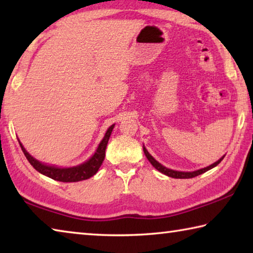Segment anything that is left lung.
<instances>
[{
  "mask_svg": "<svg viewBox=\"0 0 253 253\" xmlns=\"http://www.w3.org/2000/svg\"><path fill=\"white\" fill-rule=\"evenodd\" d=\"M143 149H144L145 155H146V157H147V160H148L149 162H151V164L154 166V168H155L157 170H160L161 173L168 175V176H169V177H174V178H192V177L198 176V175L203 174V173H205V172H208L209 169L215 168V166H216L217 164H220V162H221L222 160H223L224 156H225V155L222 156L219 161L215 162V163H213L212 165L208 166V168H204V169H198V170H194V172H179V170L169 169H168V168H165V166H163V165L161 164V163H158V162L155 160V158H154V157L151 155V154H149V153L147 152V149L145 148V146H143Z\"/></svg>",
  "mask_w": 253,
  "mask_h": 253,
  "instance_id": "left-lung-1",
  "label": "left lung"
}]
</instances>
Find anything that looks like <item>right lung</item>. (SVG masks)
<instances>
[{
	"instance_id": "1",
	"label": "right lung",
	"mask_w": 253,
	"mask_h": 253,
	"mask_svg": "<svg viewBox=\"0 0 253 253\" xmlns=\"http://www.w3.org/2000/svg\"><path fill=\"white\" fill-rule=\"evenodd\" d=\"M114 126L115 125H111L108 129H107L104 138H102L95 154H93V155L89 158L87 162H84L80 165L74 166V168L61 169V168H55V166L46 165L44 163H41L38 160H36L33 156L30 155V154L25 151L23 145L20 142L19 143H20L21 148H22V152L24 153V155L27 157V160L29 161L30 164H31L39 173L59 182H66V183L79 182V181H84V179L90 178L98 172V169H99L102 162L105 160L106 147H107V144H108L111 131L114 129Z\"/></svg>"
}]
</instances>
